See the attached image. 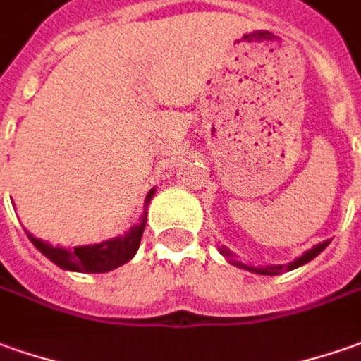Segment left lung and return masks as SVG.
<instances>
[{
    "label": "left lung",
    "mask_w": 361,
    "mask_h": 361,
    "mask_svg": "<svg viewBox=\"0 0 361 361\" xmlns=\"http://www.w3.org/2000/svg\"><path fill=\"white\" fill-rule=\"evenodd\" d=\"M326 245H328V241L320 243V245H316V247H312L310 251H306L302 255V257H298V259H294L293 263L290 264H269V267H249V264L245 263H239V261H233V252H229L227 249H221V255L223 257H227L229 259V263H235L237 267H241V269H247V271H251V273H257V274H269V276H273V274H281L284 273V271H293V269H296V267H300V264H306L308 261H312L316 255H320V252L324 251Z\"/></svg>",
    "instance_id": "left-lung-1"
}]
</instances>
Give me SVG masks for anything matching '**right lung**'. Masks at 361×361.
<instances>
[{
	"instance_id": "obj_1",
	"label": "right lung",
	"mask_w": 361,
	"mask_h": 361,
	"mask_svg": "<svg viewBox=\"0 0 361 361\" xmlns=\"http://www.w3.org/2000/svg\"><path fill=\"white\" fill-rule=\"evenodd\" d=\"M152 195H154V190L148 193L146 203L152 200ZM144 227H146V215L142 217V223L132 227L128 235H124V237H116V239L98 243V245L75 247V249L53 247V245L43 243L41 239H35L31 235H29V239L49 261H53L61 269L77 271V273H109L120 264L128 263L130 259L136 255Z\"/></svg>"
}]
</instances>
